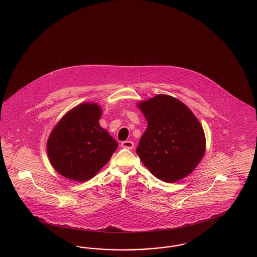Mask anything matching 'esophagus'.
Masks as SVG:
<instances>
[{
    "instance_id": "1",
    "label": "esophagus",
    "mask_w": 257,
    "mask_h": 257,
    "mask_svg": "<svg viewBox=\"0 0 257 257\" xmlns=\"http://www.w3.org/2000/svg\"><path fill=\"white\" fill-rule=\"evenodd\" d=\"M121 147L126 148V149H133L134 143L131 142V141H125V142L121 143Z\"/></svg>"
}]
</instances>
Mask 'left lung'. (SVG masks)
<instances>
[{
	"mask_svg": "<svg viewBox=\"0 0 257 257\" xmlns=\"http://www.w3.org/2000/svg\"><path fill=\"white\" fill-rule=\"evenodd\" d=\"M137 106L148 123L136 151L143 164L155 177L168 183L187 177L206 149L202 125L194 112L167 94L140 101Z\"/></svg>",
	"mask_w": 257,
	"mask_h": 257,
	"instance_id": "obj_1",
	"label": "left lung"
}]
</instances>
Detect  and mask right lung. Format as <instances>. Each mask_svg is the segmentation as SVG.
Returning a JSON list of instances; mask_svg holds the SVG:
<instances>
[{"mask_svg": "<svg viewBox=\"0 0 257 257\" xmlns=\"http://www.w3.org/2000/svg\"><path fill=\"white\" fill-rule=\"evenodd\" d=\"M101 115L96 103H81L53 128L47 154L53 168L65 178L76 182L91 179L117 149V142L99 124Z\"/></svg>", "mask_w": 257, "mask_h": 257, "instance_id": "right-lung-1", "label": "right lung"}]
</instances>
